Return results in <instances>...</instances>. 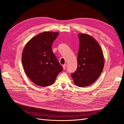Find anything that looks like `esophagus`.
Instances as JSON below:
<instances>
[{
  "label": "esophagus",
  "mask_w": 124,
  "mask_h": 124,
  "mask_svg": "<svg viewBox=\"0 0 124 124\" xmlns=\"http://www.w3.org/2000/svg\"><path fill=\"white\" fill-rule=\"evenodd\" d=\"M66 67H67V64H64V65H62V67H63V69H64V70H65L66 69Z\"/></svg>",
  "instance_id": "obj_1"
}]
</instances>
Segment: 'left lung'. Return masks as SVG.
<instances>
[{"label": "left lung", "instance_id": "8db88e82", "mask_svg": "<svg viewBox=\"0 0 124 124\" xmlns=\"http://www.w3.org/2000/svg\"><path fill=\"white\" fill-rule=\"evenodd\" d=\"M80 40L77 69L72 73L74 84L86 87L96 81L104 67L103 52L97 41L88 35L78 34Z\"/></svg>", "mask_w": 124, "mask_h": 124}]
</instances>
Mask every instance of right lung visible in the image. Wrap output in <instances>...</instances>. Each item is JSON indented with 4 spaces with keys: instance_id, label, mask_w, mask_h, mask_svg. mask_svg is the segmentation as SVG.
<instances>
[{
    "instance_id": "right-lung-1",
    "label": "right lung",
    "mask_w": 124,
    "mask_h": 124,
    "mask_svg": "<svg viewBox=\"0 0 124 124\" xmlns=\"http://www.w3.org/2000/svg\"><path fill=\"white\" fill-rule=\"evenodd\" d=\"M59 35L55 32H43L33 37L25 46L22 62L26 75L35 84L46 87L54 83L63 70L52 50Z\"/></svg>"
}]
</instances>
